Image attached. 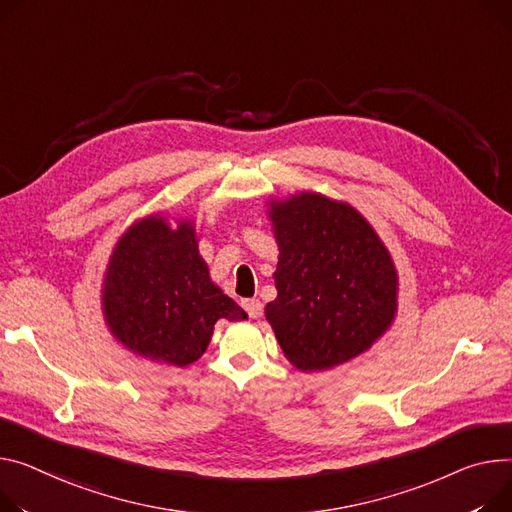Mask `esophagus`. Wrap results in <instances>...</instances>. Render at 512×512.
<instances>
[{
  "instance_id": "obj_1",
  "label": "esophagus",
  "mask_w": 512,
  "mask_h": 512,
  "mask_svg": "<svg viewBox=\"0 0 512 512\" xmlns=\"http://www.w3.org/2000/svg\"><path fill=\"white\" fill-rule=\"evenodd\" d=\"M243 309L247 311V315L251 319H259L261 313H263V304L259 300H255V298H247V300H243Z\"/></svg>"
}]
</instances>
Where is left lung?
Listing matches in <instances>:
<instances>
[{"instance_id":"left-lung-1","label":"left lung","mask_w":512,"mask_h":512,"mask_svg":"<svg viewBox=\"0 0 512 512\" xmlns=\"http://www.w3.org/2000/svg\"><path fill=\"white\" fill-rule=\"evenodd\" d=\"M280 249L265 319L302 372L344 364L387 333L399 276L368 220L346 201L300 191L267 201Z\"/></svg>"}]
</instances>
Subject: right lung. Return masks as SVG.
I'll use <instances>...</instances> for the list:
<instances>
[{
	"label": "right lung",
	"mask_w": 512,
	"mask_h": 512,
	"mask_svg": "<svg viewBox=\"0 0 512 512\" xmlns=\"http://www.w3.org/2000/svg\"><path fill=\"white\" fill-rule=\"evenodd\" d=\"M173 220L152 214L119 236L100 304L125 350L183 368L208 350L218 319L245 321L247 313L212 282L193 220Z\"/></svg>",
	"instance_id": "obj_1"
}]
</instances>
